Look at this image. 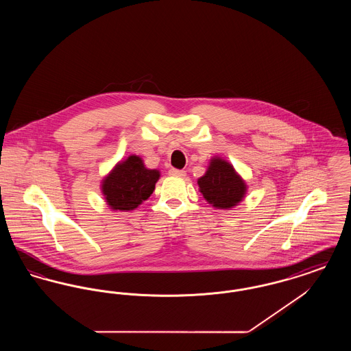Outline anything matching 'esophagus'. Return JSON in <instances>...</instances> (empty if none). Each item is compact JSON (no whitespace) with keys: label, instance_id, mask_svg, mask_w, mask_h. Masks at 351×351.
Wrapping results in <instances>:
<instances>
[{"label":"esophagus","instance_id":"esophagus-1","mask_svg":"<svg viewBox=\"0 0 351 351\" xmlns=\"http://www.w3.org/2000/svg\"><path fill=\"white\" fill-rule=\"evenodd\" d=\"M168 173H169L171 176H185V171H184V169H176V168H171V169L168 171Z\"/></svg>","mask_w":351,"mask_h":351}]
</instances>
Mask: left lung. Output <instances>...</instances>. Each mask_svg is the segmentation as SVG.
Segmentation results:
<instances>
[{
  "mask_svg": "<svg viewBox=\"0 0 351 351\" xmlns=\"http://www.w3.org/2000/svg\"><path fill=\"white\" fill-rule=\"evenodd\" d=\"M205 200L219 209H229L242 200L246 185L235 173L233 166L222 159H213L206 173L199 179Z\"/></svg>",
  "mask_w": 351,
  "mask_h": 351,
  "instance_id": "obj_1",
  "label": "left lung"
}]
</instances>
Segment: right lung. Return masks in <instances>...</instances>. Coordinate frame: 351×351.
Returning <instances> with one entry per match:
<instances>
[{
	"label": "right lung",
	"instance_id": "right-lung-1",
	"mask_svg": "<svg viewBox=\"0 0 351 351\" xmlns=\"http://www.w3.org/2000/svg\"><path fill=\"white\" fill-rule=\"evenodd\" d=\"M158 179L156 169L145 168L141 158L132 155L104 180L102 192L112 209L133 210L150 197Z\"/></svg>",
	"mask_w": 351,
	"mask_h": 351
}]
</instances>
